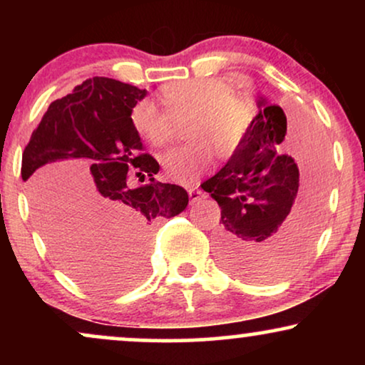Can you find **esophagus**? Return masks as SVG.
<instances>
[{
    "label": "esophagus",
    "instance_id": "1",
    "mask_svg": "<svg viewBox=\"0 0 365 365\" xmlns=\"http://www.w3.org/2000/svg\"><path fill=\"white\" fill-rule=\"evenodd\" d=\"M189 197H191V202L194 204V202L201 201V199L206 197V194H204L199 187H191L189 189Z\"/></svg>",
    "mask_w": 365,
    "mask_h": 365
}]
</instances>
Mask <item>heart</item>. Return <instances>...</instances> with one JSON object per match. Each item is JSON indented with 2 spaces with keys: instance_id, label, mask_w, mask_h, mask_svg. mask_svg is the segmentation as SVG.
I'll list each match as a JSON object with an SVG mask.
<instances>
[{
  "instance_id": "b5f03b06",
  "label": "heart",
  "mask_w": 365,
  "mask_h": 365,
  "mask_svg": "<svg viewBox=\"0 0 365 365\" xmlns=\"http://www.w3.org/2000/svg\"><path fill=\"white\" fill-rule=\"evenodd\" d=\"M159 96L164 108L153 99H141L131 108L129 121L143 141L159 148L173 138L174 121L187 118L184 134L192 141L169 149L159 159L164 173L176 182H196L212 161V148L219 158H231L252 124L251 101L234 94L221 79L178 81L164 86Z\"/></svg>"
}]
</instances>
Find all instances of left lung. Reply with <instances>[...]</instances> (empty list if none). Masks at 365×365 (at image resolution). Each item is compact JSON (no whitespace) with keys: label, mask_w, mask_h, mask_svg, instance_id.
I'll return each instance as SVG.
<instances>
[{"label":"left lung","mask_w":365,"mask_h":365,"mask_svg":"<svg viewBox=\"0 0 365 365\" xmlns=\"http://www.w3.org/2000/svg\"><path fill=\"white\" fill-rule=\"evenodd\" d=\"M259 108L237 151L202 184L221 207L219 261L246 281L276 279L301 264L319 231L329 176L326 141L311 124L297 123L291 153H284L286 114L262 98ZM297 163L304 173L302 192Z\"/></svg>","instance_id":"obj_1"}]
</instances>
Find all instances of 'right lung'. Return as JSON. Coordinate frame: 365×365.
Here are the masks:
<instances>
[{
	"mask_svg": "<svg viewBox=\"0 0 365 365\" xmlns=\"http://www.w3.org/2000/svg\"><path fill=\"white\" fill-rule=\"evenodd\" d=\"M144 96L133 84L89 78L49 104L23 151L21 178L44 239L78 282L99 291L136 281L151 229L189 202L186 189L154 179L159 163L129 121ZM84 163L92 179L79 197L71 168ZM131 173L145 184L129 187Z\"/></svg>",
	"mask_w": 365,
	"mask_h": 365,
	"instance_id": "1",
	"label": "right lung"
}]
</instances>
